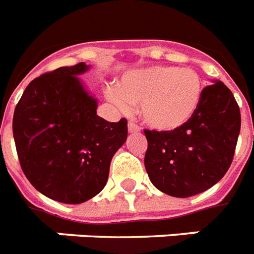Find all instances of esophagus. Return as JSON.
<instances>
[{"mask_svg": "<svg viewBox=\"0 0 254 254\" xmlns=\"http://www.w3.org/2000/svg\"><path fill=\"white\" fill-rule=\"evenodd\" d=\"M140 126L136 125L135 122H129L128 123V131L131 132V133H136V132H140Z\"/></svg>", "mask_w": 254, "mask_h": 254, "instance_id": "34e87169", "label": "esophagus"}]
</instances>
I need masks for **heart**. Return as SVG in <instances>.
Wrapping results in <instances>:
<instances>
[{"mask_svg":"<svg viewBox=\"0 0 254 254\" xmlns=\"http://www.w3.org/2000/svg\"><path fill=\"white\" fill-rule=\"evenodd\" d=\"M202 92V79L192 68L152 66L126 74L108 96L119 108L141 105L142 119L152 128L174 131L196 114Z\"/></svg>","mask_w":254,"mask_h":254,"instance_id":"b5f03b06","label":"heart"}]
</instances>
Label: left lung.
Wrapping results in <instances>:
<instances>
[{
    "instance_id": "1",
    "label": "left lung",
    "mask_w": 254,
    "mask_h": 254,
    "mask_svg": "<svg viewBox=\"0 0 254 254\" xmlns=\"http://www.w3.org/2000/svg\"><path fill=\"white\" fill-rule=\"evenodd\" d=\"M240 126L232 92L222 81L205 87L190 122L174 131L144 129V165L153 186L182 198L213 187L231 166Z\"/></svg>"
}]
</instances>
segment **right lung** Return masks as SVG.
<instances>
[{"mask_svg": "<svg viewBox=\"0 0 254 254\" xmlns=\"http://www.w3.org/2000/svg\"><path fill=\"white\" fill-rule=\"evenodd\" d=\"M85 64L33 79L16 104L12 135L29 183L52 200L81 204L108 182L115 152L127 139V119L108 122L76 75Z\"/></svg>", "mask_w": 254, "mask_h": 254, "instance_id": "right-lung-1", "label": "right lung"}]
</instances>
